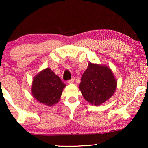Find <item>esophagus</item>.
Returning <instances> with one entry per match:
<instances>
[{
    "mask_svg": "<svg viewBox=\"0 0 148 148\" xmlns=\"http://www.w3.org/2000/svg\"><path fill=\"white\" fill-rule=\"evenodd\" d=\"M74 82H75V77H73V78L71 79L68 81V83H69V84H73Z\"/></svg>",
    "mask_w": 148,
    "mask_h": 148,
    "instance_id": "esophagus-1",
    "label": "esophagus"
}]
</instances>
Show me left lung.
Listing matches in <instances>:
<instances>
[{
    "mask_svg": "<svg viewBox=\"0 0 148 148\" xmlns=\"http://www.w3.org/2000/svg\"><path fill=\"white\" fill-rule=\"evenodd\" d=\"M116 86L117 80L109 66L89 62L79 88L87 102L99 106L113 96Z\"/></svg>",
    "mask_w": 148,
    "mask_h": 148,
    "instance_id": "obj_1",
    "label": "left lung"
}]
</instances>
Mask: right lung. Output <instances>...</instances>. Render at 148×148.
<instances>
[{"label":"right lung","instance_id":"1","mask_svg":"<svg viewBox=\"0 0 148 148\" xmlns=\"http://www.w3.org/2000/svg\"><path fill=\"white\" fill-rule=\"evenodd\" d=\"M66 85L50 68L42 70L33 79L32 94L38 102L48 106L59 102Z\"/></svg>","mask_w":148,"mask_h":148}]
</instances>
